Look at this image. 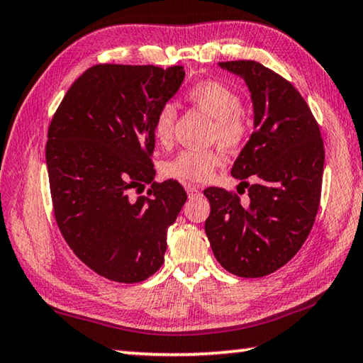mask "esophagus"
Here are the masks:
<instances>
[{
  "mask_svg": "<svg viewBox=\"0 0 363 363\" xmlns=\"http://www.w3.org/2000/svg\"><path fill=\"white\" fill-rule=\"evenodd\" d=\"M186 190H187L189 196H196V195H200V189L196 187V186H192V184H187V186H186Z\"/></svg>",
  "mask_w": 363,
  "mask_h": 363,
  "instance_id": "34e87169",
  "label": "esophagus"
}]
</instances>
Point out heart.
Listing matches in <instances>:
<instances>
[{
	"instance_id": "obj_1",
	"label": "heart",
	"mask_w": 363,
	"mask_h": 363,
	"mask_svg": "<svg viewBox=\"0 0 363 363\" xmlns=\"http://www.w3.org/2000/svg\"><path fill=\"white\" fill-rule=\"evenodd\" d=\"M184 97L190 107L213 118L211 140H218L227 150H235L243 145L250 133V123L240 110L242 97L235 89L218 79H201L190 86ZM176 118V110L169 104L160 107L153 118V138L163 149H168L173 144ZM220 164L223 153L218 149H187L167 160L162 167V173L164 177L186 184L205 182Z\"/></svg>"
}]
</instances>
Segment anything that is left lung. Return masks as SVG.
Returning <instances> with one entry per match:
<instances>
[{
	"label": "left lung",
	"instance_id": "left-lung-1",
	"mask_svg": "<svg viewBox=\"0 0 363 363\" xmlns=\"http://www.w3.org/2000/svg\"><path fill=\"white\" fill-rule=\"evenodd\" d=\"M219 65L247 82L255 131L232 168L240 187L248 189V200L232 190L205 189L211 206L205 232L220 266L238 277L257 279L285 266L312 230L322 194L323 139L304 97L288 79L255 60Z\"/></svg>",
	"mask_w": 363,
	"mask_h": 363
}]
</instances>
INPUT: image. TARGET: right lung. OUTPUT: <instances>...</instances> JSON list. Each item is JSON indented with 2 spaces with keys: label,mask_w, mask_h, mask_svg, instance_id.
Wrapping results in <instances>:
<instances>
[{
  "label": "right lung",
  "mask_w": 363,
  "mask_h": 363,
  "mask_svg": "<svg viewBox=\"0 0 363 363\" xmlns=\"http://www.w3.org/2000/svg\"><path fill=\"white\" fill-rule=\"evenodd\" d=\"M184 67L99 64L67 91L48 130L54 218L64 240L96 274L138 284L162 267L167 232L187 194L155 182L153 118L176 94ZM151 184L147 197L129 199Z\"/></svg>",
  "instance_id": "obj_1"
}]
</instances>
